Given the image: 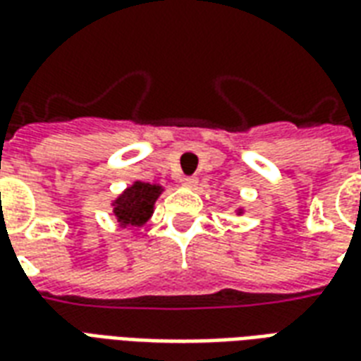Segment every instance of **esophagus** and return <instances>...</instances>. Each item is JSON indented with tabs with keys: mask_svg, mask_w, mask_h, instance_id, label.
<instances>
[{
	"mask_svg": "<svg viewBox=\"0 0 361 361\" xmlns=\"http://www.w3.org/2000/svg\"><path fill=\"white\" fill-rule=\"evenodd\" d=\"M180 184L183 186H186V188H194L197 184V178L196 177H183L180 178Z\"/></svg>",
	"mask_w": 361,
	"mask_h": 361,
	"instance_id": "obj_1",
	"label": "esophagus"
}]
</instances>
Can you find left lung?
Returning a JSON list of instances; mask_svg holds the SVG:
<instances>
[{
    "label": "left lung",
    "instance_id": "left-lung-1",
    "mask_svg": "<svg viewBox=\"0 0 361 361\" xmlns=\"http://www.w3.org/2000/svg\"><path fill=\"white\" fill-rule=\"evenodd\" d=\"M238 213H242V209H238Z\"/></svg>",
    "mask_w": 361,
    "mask_h": 361
}]
</instances>
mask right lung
<instances>
[{"instance_id": "obj_1", "label": "right lung", "mask_w": 361, "mask_h": 361, "mask_svg": "<svg viewBox=\"0 0 361 361\" xmlns=\"http://www.w3.org/2000/svg\"><path fill=\"white\" fill-rule=\"evenodd\" d=\"M164 188L159 184L133 183L114 200V215L118 219L121 228H140L154 213V203L159 197Z\"/></svg>"}]
</instances>
